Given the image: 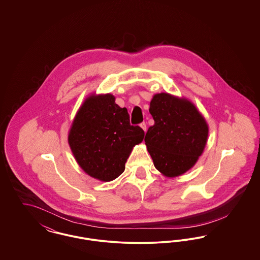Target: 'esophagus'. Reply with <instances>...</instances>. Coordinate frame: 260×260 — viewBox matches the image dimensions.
Listing matches in <instances>:
<instances>
[{"label":"esophagus","instance_id":"obj_1","mask_svg":"<svg viewBox=\"0 0 260 260\" xmlns=\"http://www.w3.org/2000/svg\"><path fill=\"white\" fill-rule=\"evenodd\" d=\"M140 125V127L144 131V132H146V128H147V126H146V124L143 122V123H141V124H139Z\"/></svg>","mask_w":260,"mask_h":260}]
</instances>
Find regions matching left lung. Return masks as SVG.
Masks as SVG:
<instances>
[{
    "label": "left lung",
    "instance_id": "left-lung-1",
    "mask_svg": "<svg viewBox=\"0 0 260 260\" xmlns=\"http://www.w3.org/2000/svg\"><path fill=\"white\" fill-rule=\"evenodd\" d=\"M149 112L155 124L144 138L155 168L168 177L189 171L206 147L209 125L196 106L186 99L157 93Z\"/></svg>",
    "mask_w": 260,
    "mask_h": 260
}]
</instances>
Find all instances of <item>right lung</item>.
I'll return each instance as SVG.
<instances>
[{"instance_id": "right-lung-1", "label": "right lung", "mask_w": 260, "mask_h": 260, "mask_svg": "<svg viewBox=\"0 0 260 260\" xmlns=\"http://www.w3.org/2000/svg\"><path fill=\"white\" fill-rule=\"evenodd\" d=\"M144 132L131 125L126 108L110 93L88 96L75 116L68 143L75 159L89 176L111 181L124 173V164Z\"/></svg>"}]
</instances>
